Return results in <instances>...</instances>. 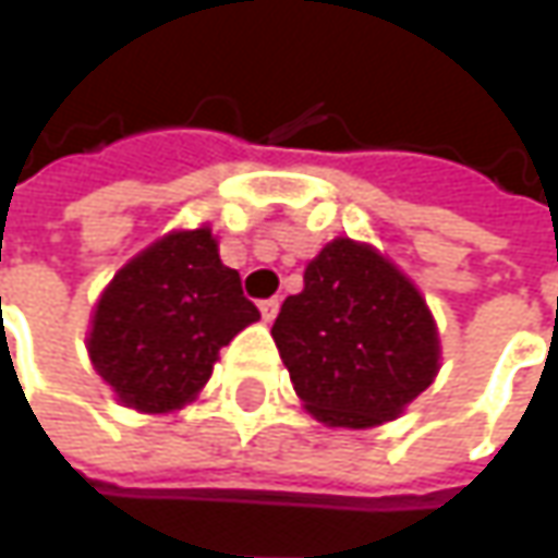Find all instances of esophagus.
<instances>
[{"label": "esophagus", "instance_id": "esophagus-1", "mask_svg": "<svg viewBox=\"0 0 558 558\" xmlns=\"http://www.w3.org/2000/svg\"><path fill=\"white\" fill-rule=\"evenodd\" d=\"M278 308H280V302H278V299H262V302H259L262 320H268V324H271V320H275V317H278Z\"/></svg>", "mask_w": 558, "mask_h": 558}]
</instances>
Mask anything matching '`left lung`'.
<instances>
[{"label": "left lung", "mask_w": 558, "mask_h": 558, "mask_svg": "<svg viewBox=\"0 0 558 558\" xmlns=\"http://www.w3.org/2000/svg\"><path fill=\"white\" fill-rule=\"evenodd\" d=\"M293 389L327 426L395 420L438 374L426 299L374 246L337 238L305 268L271 327Z\"/></svg>", "instance_id": "left-lung-1"}]
</instances>
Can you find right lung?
I'll list each match as a JSON object with an SVG mask.
<instances>
[{
	"mask_svg": "<svg viewBox=\"0 0 558 558\" xmlns=\"http://www.w3.org/2000/svg\"><path fill=\"white\" fill-rule=\"evenodd\" d=\"M259 320L209 228L172 231L113 275L95 305L88 357L125 408L194 401L219 349Z\"/></svg>",
	"mask_w": 558,
	"mask_h": 558,
	"instance_id": "obj_1",
	"label": "right lung"
}]
</instances>
